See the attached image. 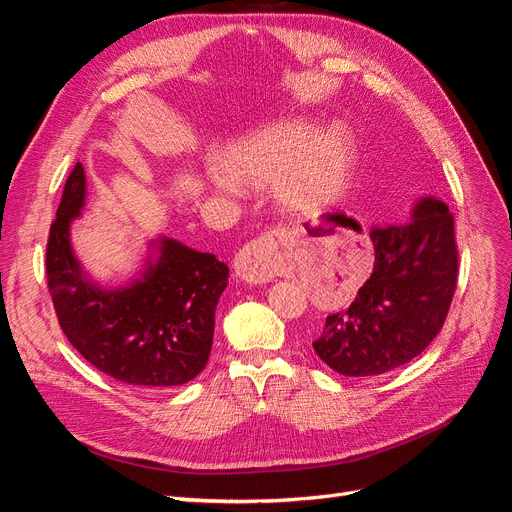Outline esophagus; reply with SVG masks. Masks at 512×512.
<instances>
[{
  "label": "esophagus",
  "instance_id": "1",
  "mask_svg": "<svg viewBox=\"0 0 512 512\" xmlns=\"http://www.w3.org/2000/svg\"><path fill=\"white\" fill-rule=\"evenodd\" d=\"M280 245V232H269L245 245L235 260V271L247 284H267L275 277V252Z\"/></svg>",
  "mask_w": 512,
  "mask_h": 512
}]
</instances>
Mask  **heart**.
<instances>
[{
	"label": "heart",
	"instance_id": "obj_1",
	"mask_svg": "<svg viewBox=\"0 0 512 512\" xmlns=\"http://www.w3.org/2000/svg\"><path fill=\"white\" fill-rule=\"evenodd\" d=\"M222 164H209L213 190L239 194L241 183L269 185L290 215L322 211L342 200L354 175L356 145L344 126L320 130L316 121H286L232 143Z\"/></svg>",
	"mask_w": 512,
	"mask_h": 512
}]
</instances>
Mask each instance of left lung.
<instances>
[{
	"label": "left lung",
	"mask_w": 512,
	"mask_h": 512,
	"mask_svg": "<svg viewBox=\"0 0 512 512\" xmlns=\"http://www.w3.org/2000/svg\"><path fill=\"white\" fill-rule=\"evenodd\" d=\"M376 262L344 312L327 316L314 350L342 376H380L421 354L442 329L457 286L455 220L433 196L406 224L374 226Z\"/></svg>",
	"instance_id": "obj_1"
}]
</instances>
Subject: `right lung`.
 <instances>
[{"label":"right lung","mask_w":512,"mask_h":512,"mask_svg":"<svg viewBox=\"0 0 512 512\" xmlns=\"http://www.w3.org/2000/svg\"><path fill=\"white\" fill-rule=\"evenodd\" d=\"M85 196V168L76 164L46 245V280L61 331L85 361L119 382L168 389L194 380L209 361L228 267L213 254L158 237L149 241L138 277L106 288L91 280L70 243Z\"/></svg>","instance_id":"add662e5"}]
</instances>
